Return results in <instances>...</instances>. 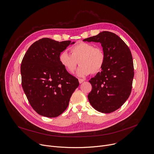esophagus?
<instances>
[{
  "instance_id": "34e87169",
  "label": "esophagus",
  "mask_w": 154,
  "mask_h": 154,
  "mask_svg": "<svg viewBox=\"0 0 154 154\" xmlns=\"http://www.w3.org/2000/svg\"><path fill=\"white\" fill-rule=\"evenodd\" d=\"M84 81H85V80H84L83 79H79V83H83Z\"/></svg>"
}]
</instances>
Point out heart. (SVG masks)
Listing matches in <instances>:
<instances>
[{
	"mask_svg": "<svg viewBox=\"0 0 154 154\" xmlns=\"http://www.w3.org/2000/svg\"><path fill=\"white\" fill-rule=\"evenodd\" d=\"M71 55L65 52H61L58 60L61 66L69 74L74 73L77 66H80L77 74L85 77L90 74L96 75L103 69L106 62V55L101 48L93 44L80 42L70 49Z\"/></svg>",
	"mask_w": 154,
	"mask_h": 154,
	"instance_id": "obj_1",
	"label": "heart"
}]
</instances>
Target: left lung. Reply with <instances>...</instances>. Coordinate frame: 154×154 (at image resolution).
<instances>
[{
    "mask_svg": "<svg viewBox=\"0 0 154 154\" xmlns=\"http://www.w3.org/2000/svg\"><path fill=\"white\" fill-rule=\"evenodd\" d=\"M83 41L101 43L106 55L103 69L89 80L92 90L88 98L98 112H113L127 100L132 88L134 68L130 50L121 38L110 32L103 31Z\"/></svg>",
    "mask_w": 154,
    "mask_h": 154,
    "instance_id": "left-lung-1",
    "label": "left lung"
}]
</instances>
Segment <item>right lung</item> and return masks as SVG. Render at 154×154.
I'll return each mask as SVG.
<instances>
[{
    "label": "right lung",
    "instance_id": "right-lung-1",
    "mask_svg": "<svg viewBox=\"0 0 154 154\" xmlns=\"http://www.w3.org/2000/svg\"><path fill=\"white\" fill-rule=\"evenodd\" d=\"M74 43L44 38L32 44L22 60V86L30 105L41 116L62 114L79 86L78 79L66 71L58 60L60 54Z\"/></svg>",
    "mask_w": 154,
    "mask_h": 154
}]
</instances>
